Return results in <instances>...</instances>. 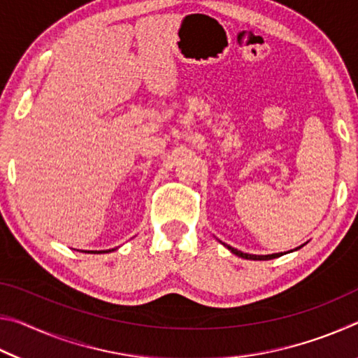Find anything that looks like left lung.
I'll list each match as a JSON object with an SVG mask.
<instances>
[{"mask_svg":"<svg viewBox=\"0 0 358 358\" xmlns=\"http://www.w3.org/2000/svg\"><path fill=\"white\" fill-rule=\"evenodd\" d=\"M221 243H222V241H221ZM222 245L226 246L230 252L235 254V256H238V257H241V259H248V260H271V259H276V257H281V256H282V252H276V254H266V256H257V254H246V252H241V251L235 250V248L229 246V245H226V243H222ZM301 246H303V245H301ZM301 246L295 248V250H290V251H287V252L299 251ZM287 252H284V254H287Z\"/></svg>","mask_w":358,"mask_h":358,"instance_id":"1","label":"left lung"}]
</instances>
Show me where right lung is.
I'll return each mask as SVG.
<instances>
[{"label":"right lung","instance_id":"add662e5","mask_svg":"<svg viewBox=\"0 0 358 358\" xmlns=\"http://www.w3.org/2000/svg\"><path fill=\"white\" fill-rule=\"evenodd\" d=\"M115 250H117V248H113V250H108V251H88V252H94V254H101V252H110V251H115Z\"/></svg>","mask_w":358,"mask_h":358}]
</instances>
